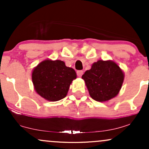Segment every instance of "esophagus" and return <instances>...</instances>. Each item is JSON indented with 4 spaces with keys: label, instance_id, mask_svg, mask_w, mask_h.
<instances>
[{
    "label": "esophagus",
    "instance_id": "obj_1",
    "mask_svg": "<svg viewBox=\"0 0 149 149\" xmlns=\"http://www.w3.org/2000/svg\"><path fill=\"white\" fill-rule=\"evenodd\" d=\"M83 74V71H77V75H78V77H81L82 75Z\"/></svg>",
    "mask_w": 149,
    "mask_h": 149
}]
</instances>
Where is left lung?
<instances>
[{
	"mask_svg": "<svg viewBox=\"0 0 149 149\" xmlns=\"http://www.w3.org/2000/svg\"><path fill=\"white\" fill-rule=\"evenodd\" d=\"M125 74L115 61L99 60L82 76L90 97L97 102L111 100L118 95Z\"/></svg>",
	"mask_w": 149,
	"mask_h": 149,
	"instance_id": "1",
	"label": "left lung"
}]
</instances>
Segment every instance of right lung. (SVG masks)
Masks as SVG:
<instances>
[{
	"label": "right lung",
	"mask_w": 149,
	"mask_h": 149,
	"mask_svg": "<svg viewBox=\"0 0 149 149\" xmlns=\"http://www.w3.org/2000/svg\"><path fill=\"white\" fill-rule=\"evenodd\" d=\"M76 73L61 60L47 59L42 61L32 71L34 90L40 97L49 102H57L67 95Z\"/></svg>",
	"instance_id": "add662e5"
}]
</instances>
